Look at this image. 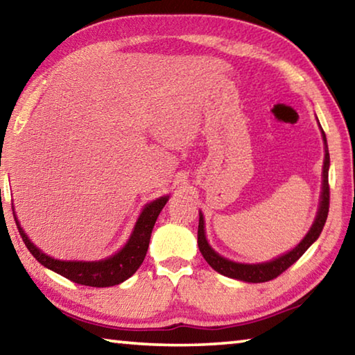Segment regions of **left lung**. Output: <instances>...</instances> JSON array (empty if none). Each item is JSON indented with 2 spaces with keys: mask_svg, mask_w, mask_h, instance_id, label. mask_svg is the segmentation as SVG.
Segmentation results:
<instances>
[{
  "mask_svg": "<svg viewBox=\"0 0 355 355\" xmlns=\"http://www.w3.org/2000/svg\"><path fill=\"white\" fill-rule=\"evenodd\" d=\"M322 141H324V166H322V188H321V202L320 208H318V214L315 218L313 225L309 230L307 235L304 236L296 248L293 250L286 252V254L274 258L271 261L266 263H258V264H245V263H236L227 258L220 257L218 252L211 249V245L208 244L205 236V222H203V214L199 213V230H197V244L202 252L203 258L207 263L211 266L214 271L225 275V277L249 282V284H261V282H269L277 277L284 271H286L291 264L296 263L300 257L304 255V252L307 250L311 244H313L318 238H320L322 227L326 224L327 214H329V166H330V156L327 148V139L326 133L321 128Z\"/></svg>",
  "mask_w": 355,
  "mask_h": 355,
  "instance_id": "obj_1",
  "label": "left lung"
}]
</instances>
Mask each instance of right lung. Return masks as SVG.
Listing matches in <instances>:
<instances>
[{
  "mask_svg": "<svg viewBox=\"0 0 355 355\" xmlns=\"http://www.w3.org/2000/svg\"><path fill=\"white\" fill-rule=\"evenodd\" d=\"M167 200H169V196L159 197V199L147 203L142 209L139 219L136 222L135 230L131 233L127 244L117 254L100 261H65L56 260V258L44 254L39 248H35L34 243L29 241L28 235L23 232L15 214L14 218L23 243L26 244L28 250L31 252L33 257L40 264H44L45 268L51 269V271L61 274L62 277L75 282V284L103 288L122 284V282L131 277L139 269L147 254L155 222L158 219L161 209L164 208Z\"/></svg>",
  "mask_w": 355,
  "mask_h": 355,
  "instance_id": "add662e5",
  "label": "right lung"
}]
</instances>
